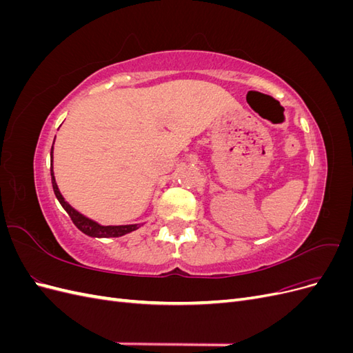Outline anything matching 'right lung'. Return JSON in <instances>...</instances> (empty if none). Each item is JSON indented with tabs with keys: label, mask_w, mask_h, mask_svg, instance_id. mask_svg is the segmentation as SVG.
<instances>
[{
	"label": "right lung",
	"mask_w": 353,
	"mask_h": 353,
	"mask_svg": "<svg viewBox=\"0 0 353 353\" xmlns=\"http://www.w3.org/2000/svg\"><path fill=\"white\" fill-rule=\"evenodd\" d=\"M54 144V143H52ZM50 170H51V183H52V190H54V194L57 197V200L60 201V205L63 206V209H65L69 216L72 219V222L77 225L78 230H81L83 234H87V236L90 237H99V239H109V237H122L125 236V234L128 232H132L135 230H138V223H134V225H100V223L94 222L92 219L83 216L82 213H79L78 210H74L69 203L65 200V197L61 196L60 190L57 187V183H56V178H54V172H52V148H51V166H50Z\"/></svg>",
	"instance_id": "add662e5"
}]
</instances>
